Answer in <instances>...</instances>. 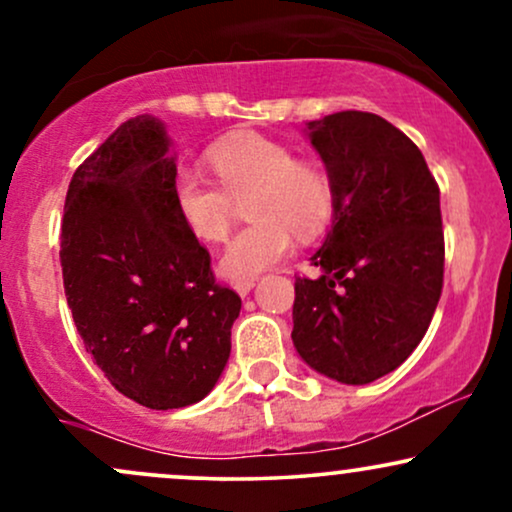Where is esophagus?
<instances>
[{
  "instance_id": "1",
  "label": "esophagus",
  "mask_w": 512,
  "mask_h": 512,
  "mask_svg": "<svg viewBox=\"0 0 512 512\" xmlns=\"http://www.w3.org/2000/svg\"><path fill=\"white\" fill-rule=\"evenodd\" d=\"M233 289H236L238 291V296H248V293L252 291V289H255V281H236V286H233Z\"/></svg>"
}]
</instances>
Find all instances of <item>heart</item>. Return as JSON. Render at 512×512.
<instances>
[{"instance_id":"b5f03b06","label":"heart","mask_w":512,"mask_h":512,"mask_svg":"<svg viewBox=\"0 0 512 512\" xmlns=\"http://www.w3.org/2000/svg\"><path fill=\"white\" fill-rule=\"evenodd\" d=\"M219 182L192 168L173 178L175 211L192 236L219 243L231 228L233 199L248 195L250 226L228 240L219 272L231 281H250L289 257L291 231L315 238L332 214V182L315 163L298 161L286 144L262 134H238L209 149Z\"/></svg>"}]
</instances>
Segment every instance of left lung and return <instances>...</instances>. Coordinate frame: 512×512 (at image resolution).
<instances>
[{"label": "left lung", "mask_w": 512, "mask_h": 512, "mask_svg": "<svg viewBox=\"0 0 512 512\" xmlns=\"http://www.w3.org/2000/svg\"><path fill=\"white\" fill-rule=\"evenodd\" d=\"M332 182V228L296 279L293 346L317 373L366 385L407 361L443 291L440 190L426 158L380 115L308 122Z\"/></svg>", "instance_id": "obj_1"}]
</instances>
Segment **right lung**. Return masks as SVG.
<instances>
[{"mask_svg": "<svg viewBox=\"0 0 512 512\" xmlns=\"http://www.w3.org/2000/svg\"><path fill=\"white\" fill-rule=\"evenodd\" d=\"M161 120L122 122L76 168L64 202L62 279L88 354L117 392L180 409L214 390L240 296L175 211Z\"/></svg>", "mask_w": 512, "mask_h": 512, "instance_id": "obj_1", "label": "right lung"}]
</instances>
